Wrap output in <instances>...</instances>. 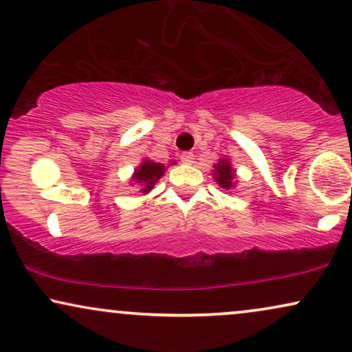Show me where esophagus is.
<instances>
[{
	"label": "esophagus",
	"mask_w": 352,
	"mask_h": 352,
	"mask_svg": "<svg viewBox=\"0 0 352 352\" xmlns=\"http://www.w3.org/2000/svg\"><path fill=\"white\" fill-rule=\"evenodd\" d=\"M181 162H183L184 164H190L194 162V155L190 153V151H184V153H181Z\"/></svg>",
	"instance_id": "esophagus-1"
}]
</instances>
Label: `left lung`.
I'll use <instances>...</instances> for the list:
<instances>
[{
  "mask_svg": "<svg viewBox=\"0 0 352 352\" xmlns=\"http://www.w3.org/2000/svg\"><path fill=\"white\" fill-rule=\"evenodd\" d=\"M233 177H235V173H233L232 166L227 160H222L215 164V179L217 183L220 184V188L230 189L233 186Z\"/></svg>",
  "mask_w": 352,
  "mask_h": 352,
  "instance_id": "8db88e82",
  "label": "left lung"
}]
</instances>
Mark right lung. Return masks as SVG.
<instances>
[{
  "label": "right lung",
  "mask_w": 352,
  "mask_h": 352,
  "mask_svg": "<svg viewBox=\"0 0 352 352\" xmlns=\"http://www.w3.org/2000/svg\"><path fill=\"white\" fill-rule=\"evenodd\" d=\"M164 173V166L162 163H153L145 160L142 163V166L135 171V176H133V181L135 183H140L143 186V192H148V190L153 188V184L160 177L163 176Z\"/></svg>",
  "instance_id": "1"
}]
</instances>
